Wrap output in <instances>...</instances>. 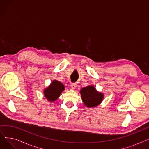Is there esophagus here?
<instances>
[{
  "label": "esophagus",
  "instance_id": "esophagus-1",
  "mask_svg": "<svg viewBox=\"0 0 149 149\" xmlns=\"http://www.w3.org/2000/svg\"><path fill=\"white\" fill-rule=\"evenodd\" d=\"M77 87V84L76 83H72L70 84V88H71L72 89H75Z\"/></svg>",
  "mask_w": 149,
  "mask_h": 149
}]
</instances>
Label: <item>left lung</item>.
<instances>
[{
    "mask_svg": "<svg viewBox=\"0 0 149 149\" xmlns=\"http://www.w3.org/2000/svg\"><path fill=\"white\" fill-rule=\"evenodd\" d=\"M80 93L84 104L88 108L98 106L104 99L103 93L98 92L93 85L82 88Z\"/></svg>",
    "mask_w": 149,
    "mask_h": 149,
    "instance_id": "1",
    "label": "left lung"
}]
</instances>
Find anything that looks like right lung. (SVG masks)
<instances>
[{
	"label": "right lung",
	"instance_id": "right-lung-1",
	"mask_svg": "<svg viewBox=\"0 0 149 149\" xmlns=\"http://www.w3.org/2000/svg\"><path fill=\"white\" fill-rule=\"evenodd\" d=\"M64 90L63 84L57 80H54L48 87L44 89L43 94L46 99L51 103L57 100Z\"/></svg>",
	"mask_w": 149,
	"mask_h": 149
}]
</instances>
